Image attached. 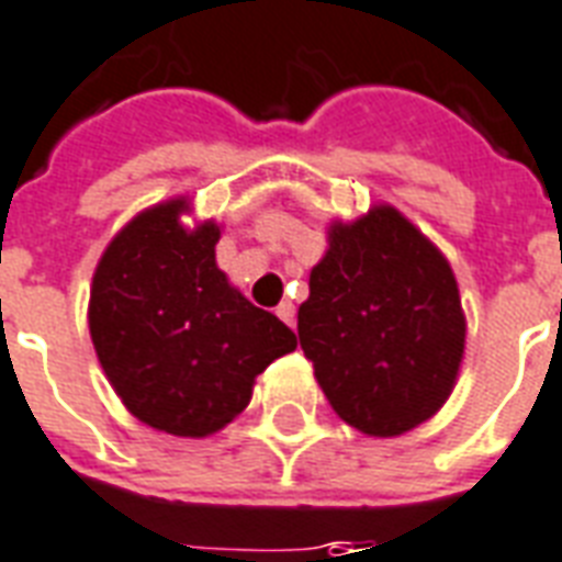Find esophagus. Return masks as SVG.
<instances>
[{"mask_svg": "<svg viewBox=\"0 0 562 562\" xmlns=\"http://www.w3.org/2000/svg\"><path fill=\"white\" fill-rule=\"evenodd\" d=\"M276 314L284 319L286 326H293V323H296V305H293V302H281V305L276 307Z\"/></svg>", "mask_w": 562, "mask_h": 562, "instance_id": "obj_1", "label": "esophagus"}]
</instances>
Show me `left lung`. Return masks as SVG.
I'll use <instances>...</instances> for the list:
<instances>
[{"mask_svg":"<svg viewBox=\"0 0 562 562\" xmlns=\"http://www.w3.org/2000/svg\"><path fill=\"white\" fill-rule=\"evenodd\" d=\"M299 344L340 420L403 436L457 385L465 314L453 269L394 206L335 222L299 307Z\"/></svg>","mask_w":562,"mask_h":562,"instance_id":"8db88e82","label":"left lung"}]
</instances>
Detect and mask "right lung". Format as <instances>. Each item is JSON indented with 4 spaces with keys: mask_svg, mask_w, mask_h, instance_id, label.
Wrapping results in <instances>:
<instances>
[{
    "mask_svg": "<svg viewBox=\"0 0 562 562\" xmlns=\"http://www.w3.org/2000/svg\"><path fill=\"white\" fill-rule=\"evenodd\" d=\"M186 198L138 213L105 246L88 328L121 403L142 424L206 438L251 400L255 379L296 335L216 266V222L186 227Z\"/></svg>",
    "mask_w": 562,
    "mask_h": 562,
    "instance_id": "obj_1",
    "label": "right lung"
}]
</instances>
